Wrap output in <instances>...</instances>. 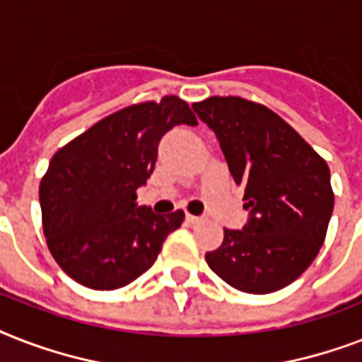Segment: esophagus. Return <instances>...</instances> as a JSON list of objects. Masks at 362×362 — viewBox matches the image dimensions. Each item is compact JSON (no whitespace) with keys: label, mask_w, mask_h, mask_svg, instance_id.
Returning a JSON list of instances; mask_svg holds the SVG:
<instances>
[{"label":"esophagus","mask_w":362,"mask_h":362,"mask_svg":"<svg viewBox=\"0 0 362 362\" xmlns=\"http://www.w3.org/2000/svg\"><path fill=\"white\" fill-rule=\"evenodd\" d=\"M186 221L187 223H199V221H201V218H199V216H193V214H186Z\"/></svg>","instance_id":"obj_1"}]
</instances>
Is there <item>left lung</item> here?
I'll list each match as a JSON object with an SVG mask.
<instances>
[{"label": "left lung", "mask_w": 362, "mask_h": 362, "mask_svg": "<svg viewBox=\"0 0 362 362\" xmlns=\"http://www.w3.org/2000/svg\"><path fill=\"white\" fill-rule=\"evenodd\" d=\"M192 107L214 129L252 210L244 229H223L206 263L238 291L267 295L289 286L325 240L334 209L329 165L264 105L214 95Z\"/></svg>", "instance_id": "1"}]
</instances>
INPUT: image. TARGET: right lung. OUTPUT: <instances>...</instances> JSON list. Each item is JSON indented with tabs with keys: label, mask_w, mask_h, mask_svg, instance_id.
<instances>
[{
	"label": "right lung",
	"mask_w": 362,
	"mask_h": 362,
	"mask_svg": "<svg viewBox=\"0 0 362 362\" xmlns=\"http://www.w3.org/2000/svg\"><path fill=\"white\" fill-rule=\"evenodd\" d=\"M197 125L184 99L165 95L93 124L54 153L41 178L39 201L47 246L73 280L112 291L144 274L184 212L159 216L136 206L161 136L175 125Z\"/></svg>",
	"instance_id": "1"
}]
</instances>
